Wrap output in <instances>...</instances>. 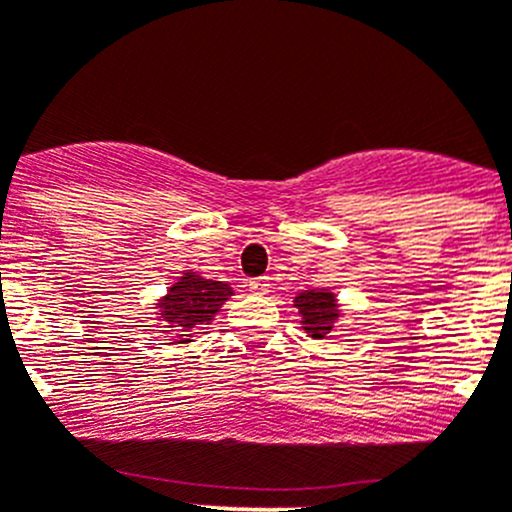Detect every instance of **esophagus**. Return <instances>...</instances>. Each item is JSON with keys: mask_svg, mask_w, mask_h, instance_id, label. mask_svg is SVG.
I'll return each instance as SVG.
<instances>
[{"mask_svg": "<svg viewBox=\"0 0 512 512\" xmlns=\"http://www.w3.org/2000/svg\"><path fill=\"white\" fill-rule=\"evenodd\" d=\"M250 292H255V295H267V292H270V280H267V277H255V280H250Z\"/></svg>", "mask_w": 512, "mask_h": 512, "instance_id": "esophagus-1", "label": "esophagus"}]
</instances>
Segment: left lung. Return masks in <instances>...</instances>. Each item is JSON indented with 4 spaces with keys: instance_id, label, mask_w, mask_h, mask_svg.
Segmentation results:
<instances>
[{
    "instance_id": "1",
    "label": "left lung",
    "mask_w": 512,
    "mask_h": 512,
    "mask_svg": "<svg viewBox=\"0 0 512 512\" xmlns=\"http://www.w3.org/2000/svg\"><path fill=\"white\" fill-rule=\"evenodd\" d=\"M292 302H295L297 315H300L302 330L310 337H315V340L330 335L335 330L337 320L342 317L337 295L332 290H325V287L322 290L297 292Z\"/></svg>"
}]
</instances>
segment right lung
Listing matches in <instances>:
<instances>
[{
    "mask_svg": "<svg viewBox=\"0 0 512 512\" xmlns=\"http://www.w3.org/2000/svg\"><path fill=\"white\" fill-rule=\"evenodd\" d=\"M235 295L227 282L207 280L197 272L185 270L170 285L165 297L157 300L160 325L165 327V335H172L175 345H187L195 337V330L202 325H210L220 307Z\"/></svg>",
    "mask_w": 512,
    "mask_h": 512,
    "instance_id": "obj_1",
    "label": "right lung"
}]
</instances>
